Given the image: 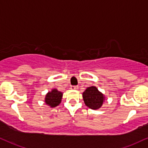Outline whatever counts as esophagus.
<instances>
[{"label":"esophagus","instance_id":"34e87169","mask_svg":"<svg viewBox=\"0 0 148 148\" xmlns=\"http://www.w3.org/2000/svg\"><path fill=\"white\" fill-rule=\"evenodd\" d=\"M70 88H71V89H72V90H77L79 87H78L77 85H72Z\"/></svg>","mask_w":148,"mask_h":148}]
</instances>
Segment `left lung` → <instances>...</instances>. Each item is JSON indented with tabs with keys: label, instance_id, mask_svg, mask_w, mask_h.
Returning <instances> with one entry per match:
<instances>
[{
	"label": "left lung",
	"instance_id": "1",
	"mask_svg": "<svg viewBox=\"0 0 148 148\" xmlns=\"http://www.w3.org/2000/svg\"><path fill=\"white\" fill-rule=\"evenodd\" d=\"M83 97L87 106L92 110H97L102 106L105 97L94 86L87 88L83 92Z\"/></svg>",
	"mask_w": 148,
	"mask_h": 148
}]
</instances>
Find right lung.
Listing matches in <instances>:
<instances>
[{
  "mask_svg": "<svg viewBox=\"0 0 148 148\" xmlns=\"http://www.w3.org/2000/svg\"><path fill=\"white\" fill-rule=\"evenodd\" d=\"M63 94L58 91L56 89H54L51 92H48L45 97L46 104L49 106L51 108H54L60 104L61 101Z\"/></svg>",
  "mask_w": 148,
  "mask_h": 148,
  "instance_id": "obj_1",
  "label": "right lung"
}]
</instances>
